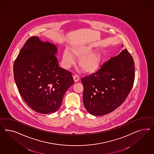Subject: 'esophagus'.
<instances>
[{"instance_id":"obj_1","label":"esophagus","mask_w":154,"mask_h":154,"mask_svg":"<svg viewBox=\"0 0 154 154\" xmlns=\"http://www.w3.org/2000/svg\"><path fill=\"white\" fill-rule=\"evenodd\" d=\"M73 79L75 80V82H77L79 81V79H79V77L78 75H73Z\"/></svg>"}]
</instances>
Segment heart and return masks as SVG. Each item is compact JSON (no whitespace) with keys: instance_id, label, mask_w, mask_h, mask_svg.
<instances>
[{"instance_id":"obj_1","label":"heart","mask_w":154,"mask_h":154,"mask_svg":"<svg viewBox=\"0 0 154 154\" xmlns=\"http://www.w3.org/2000/svg\"><path fill=\"white\" fill-rule=\"evenodd\" d=\"M92 48L88 46H77L72 48V53L65 50L63 55V62L66 68L74 64L75 57L80 59L79 65L85 73L92 74L97 72L100 68L103 55L100 51H92Z\"/></svg>"}]
</instances>
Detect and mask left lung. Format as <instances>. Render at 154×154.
Masks as SVG:
<instances>
[{"label":"left lung","mask_w":154,"mask_h":154,"mask_svg":"<svg viewBox=\"0 0 154 154\" xmlns=\"http://www.w3.org/2000/svg\"><path fill=\"white\" fill-rule=\"evenodd\" d=\"M134 62L126 49L104 63L99 70L81 79L83 102L94 116H103L120 106L133 86Z\"/></svg>","instance_id":"left-lung-1"}]
</instances>
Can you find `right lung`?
<instances>
[{
  "label": "right lung",
  "mask_w": 154,
  "mask_h": 154,
  "mask_svg": "<svg viewBox=\"0 0 154 154\" xmlns=\"http://www.w3.org/2000/svg\"><path fill=\"white\" fill-rule=\"evenodd\" d=\"M57 47L39 38H30L14 64L19 93L35 112L48 114L60 107L65 92L74 84L72 73L61 68L55 55Z\"/></svg>",
  "instance_id": "right-lung-1"
}]
</instances>
